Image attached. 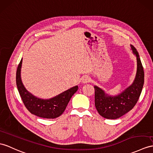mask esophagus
Instances as JSON below:
<instances>
[{"label":"esophagus","mask_w":153,"mask_h":153,"mask_svg":"<svg viewBox=\"0 0 153 153\" xmlns=\"http://www.w3.org/2000/svg\"><path fill=\"white\" fill-rule=\"evenodd\" d=\"M91 79L90 78H89L88 76L87 75H85L82 77V83L84 84H85V83H88V82H90Z\"/></svg>","instance_id":"obj_1"}]
</instances>
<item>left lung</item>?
<instances>
[{
    "mask_svg": "<svg viewBox=\"0 0 153 153\" xmlns=\"http://www.w3.org/2000/svg\"><path fill=\"white\" fill-rule=\"evenodd\" d=\"M133 54L136 58L137 69L134 80L129 86L120 94L110 95L95 85V105L99 114L108 120H115L131 110L138 100L144 83V71L138 53L130 45Z\"/></svg>",
    "mask_w": 153,
    "mask_h": 153,
    "instance_id": "8db88e82",
    "label": "left lung"
}]
</instances>
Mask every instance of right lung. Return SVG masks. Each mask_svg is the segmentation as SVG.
I'll list each match as a JSON object with an SVG mask.
<instances>
[{"label": "right lung", "mask_w": 153, "mask_h": 153, "mask_svg": "<svg viewBox=\"0 0 153 153\" xmlns=\"http://www.w3.org/2000/svg\"><path fill=\"white\" fill-rule=\"evenodd\" d=\"M22 62L23 58L17 69L16 84L26 108L31 114L42 118L54 119L60 116L65 111L71 97L78 90L79 86L75 85L50 99L37 97L26 89L22 82L21 76Z\"/></svg>", "instance_id": "obj_1"}]
</instances>
